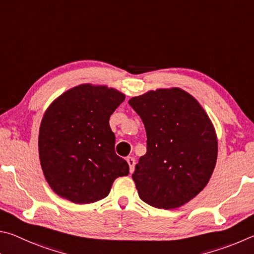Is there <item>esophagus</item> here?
Instances as JSON below:
<instances>
[{"mask_svg":"<svg viewBox=\"0 0 254 254\" xmlns=\"http://www.w3.org/2000/svg\"><path fill=\"white\" fill-rule=\"evenodd\" d=\"M126 161L128 163V165H129L130 173H132V172H134V170H135V159L132 158V157H127Z\"/></svg>","mask_w":254,"mask_h":254,"instance_id":"obj_1","label":"esophagus"}]
</instances>
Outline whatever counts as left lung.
<instances>
[{
    "label": "left lung",
    "mask_w": 254,
    "mask_h": 254,
    "mask_svg": "<svg viewBox=\"0 0 254 254\" xmlns=\"http://www.w3.org/2000/svg\"><path fill=\"white\" fill-rule=\"evenodd\" d=\"M143 120L147 153L132 180L139 197L176 208L207 185L217 158L214 126L199 102L181 88L156 89L128 101Z\"/></svg>",
    "instance_id": "obj_1"
}]
</instances>
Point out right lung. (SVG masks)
Returning <instances> with one entry per match:
<instances>
[{
	"mask_svg": "<svg viewBox=\"0 0 254 254\" xmlns=\"http://www.w3.org/2000/svg\"><path fill=\"white\" fill-rule=\"evenodd\" d=\"M125 100L123 92L83 83L48 107L39 131V156L53 192L75 204L105 198L114 181L129 174L115 153L109 118Z\"/></svg>",
	"mask_w": 254,
	"mask_h": 254,
	"instance_id": "add662e5",
	"label": "right lung"
}]
</instances>
